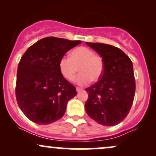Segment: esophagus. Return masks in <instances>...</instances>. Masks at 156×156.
<instances>
[{
	"mask_svg": "<svg viewBox=\"0 0 156 156\" xmlns=\"http://www.w3.org/2000/svg\"><path fill=\"white\" fill-rule=\"evenodd\" d=\"M76 91L78 92H80V91H82V89L80 88V87H76Z\"/></svg>",
	"mask_w": 156,
	"mask_h": 156,
	"instance_id": "obj_1",
	"label": "esophagus"
}]
</instances>
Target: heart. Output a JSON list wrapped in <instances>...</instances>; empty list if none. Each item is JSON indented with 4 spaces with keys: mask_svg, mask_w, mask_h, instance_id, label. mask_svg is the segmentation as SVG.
<instances>
[{
    "mask_svg": "<svg viewBox=\"0 0 156 156\" xmlns=\"http://www.w3.org/2000/svg\"><path fill=\"white\" fill-rule=\"evenodd\" d=\"M78 67L80 73L75 82L83 86L91 80L98 81L101 78L104 70V62L102 57L94 54L92 49L81 46L73 50L69 57H62L58 62L61 73L69 80L75 78Z\"/></svg>",
    "mask_w": 156,
    "mask_h": 156,
    "instance_id": "heart-1",
    "label": "heart"
}]
</instances>
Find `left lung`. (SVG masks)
Here are the masks:
<instances>
[{
	"mask_svg": "<svg viewBox=\"0 0 156 156\" xmlns=\"http://www.w3.org/2000/svg\"><path fill=\"white\" fill-rule=\"evenodd\" d=\"M98 52L104 62L99 80L86 89L88 100L85 109L99 124L114 126L128 116L135 95L133 63L122 50L110 44L86 42Z\"/></svg>",
	"mask_w": 156,
	"mask_h": 156,
	"instance_id": "left-lung-1",
	"label": "left lung"
}]
</instances>
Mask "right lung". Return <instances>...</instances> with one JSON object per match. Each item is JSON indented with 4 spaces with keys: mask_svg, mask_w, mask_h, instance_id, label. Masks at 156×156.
I'll list each match as a JSON object with an SVG mask.
<instances>
[{
    "mask_svg": "<svg viewBox=\"0 0 156 156\" xmlns=\"http://www.w3.org/2000/svg\"><path fill=\"white\" fill-rule=\"evenodd\" d=\"M80 40L48 37L27 49L20 61L15 94L17 104L30 120L51 124L64 116L68 101L77 94L76 87L58 68L62 57Z\"/></svg>",
    "mask_w": 156,
    "mask_h": 156,
    "instance_id": "right-lung-1",
    "label": "right lung"
}]
</instances>
